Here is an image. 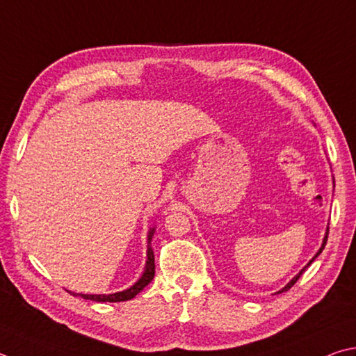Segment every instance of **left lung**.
<instances>
[{"mask_svg":"<svg viewBox=\"0 0 356 356\" xmlns=\"http://www.w3.org/2000/svg\"><path fill=\"white\" fill-rule=\"evenodd\" d=\"M327 238H328V227H327V232H325V236H324V240H322V244H321V248H319V250L318 252H316V255L312 258V260H309L307 264H305V266H303L300 270H299V274H296L294 277H293V279H291L288 283H286V285L285 286H283L282 289H279V291H277V293L275 294H280V293H285V291H288L291 286H294V283L297 282V280H299V277L303 274V273H305V269L309 266V264H312L314 260H316V257H319L321 255V252L322 250H324V248H325V244H327Z\"/></svg>","mask_w":356,"mask_h":356,"instance_id":"1","label":"left lung"}]
</instances>
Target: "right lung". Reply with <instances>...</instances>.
Wrapping results in <instances>:
<instances>
[{
    "mask_svg": "<svg viewBox=\"0 0 356 356\" xmlns=\"http://www.w3.org/2000/svg\"><path fill=\"white\" fill-rule=\"evenodd\" d=\"M154 232H156V227H151L149 232H147V250H146V264H145L143 274H141L140 279L135 282L131 288H127L124 291H118V293H113V294H82V293H71V291H68V293L73 296H79L82 299L95 300V302H124V300L134 299L140 291H143L147 285H149L151 280L154 279V274H156L154 250L151 248Z\"/></svg>",
    "mask_w": 356,
    "mask_h": 356,
    "instance_id": "right-lung-1",
    "label": "right lung"
}]
</instances>
